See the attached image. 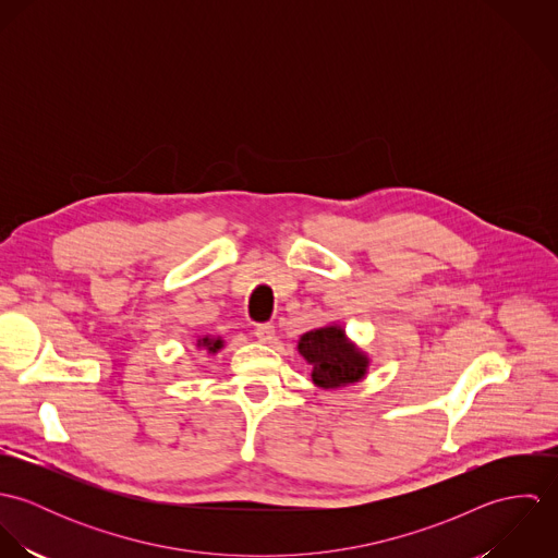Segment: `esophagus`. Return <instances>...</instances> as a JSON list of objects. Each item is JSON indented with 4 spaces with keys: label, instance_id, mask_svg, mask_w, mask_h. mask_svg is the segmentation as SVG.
I'll list each match as a JSON object with an SVG mask.
<instances>
[{
    "label": "esophagus",
    "instance_id": "obj_1",
    "mask_svg": "<svg viewBox=\"0 0 558 558\" xmlns=\"http://www.w3.org/2000/svg\"><path fill=\"white\" fill-rule=\"evenodd\" d=\"M255 337L259 341H270L275 337V326L270 322H259L255 324Z\"/></svg>",
    "mask_w": 558,
    "mask_h": 558
}]
</instances>
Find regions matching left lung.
<instances>
[{
	"label": "left lung",
	"mask_w": 558,
	"mask_h": 558,
	"mask_svg": "<svg viewBox=\"0 0 558 558\" xmlns=\"http://www.w3.org/2000/svg\"><path fill=\"white\" fill-rule=\"evenodd\" d=\"M299 350L314 365V383L324 389L345 387L365 376L367 359L343 339V330L337 326L305 332Z\"/></svg>",
	"instance_id": "obj_1"
}]
</instances>
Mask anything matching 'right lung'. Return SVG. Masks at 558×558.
I'll list each match as a JSON object with an SVG mask.
<instances>
[{
  "instance_id": "add662e5",
  "label": "right lung",
  "mask_w": 558,
  "mask_h": 558,
  "mask_svg": "<svg viewBox=\"0 0 558 558\" xmlns=\"http://www.w3.org/2000/svg\"><path fill=\"white\" fill-rule=\"evenodd\" d=\"M202 343H204L210 352H215V350H219V348H221V339H215V341H210V339H202Z\"/></svg>"
}]
</instances>
